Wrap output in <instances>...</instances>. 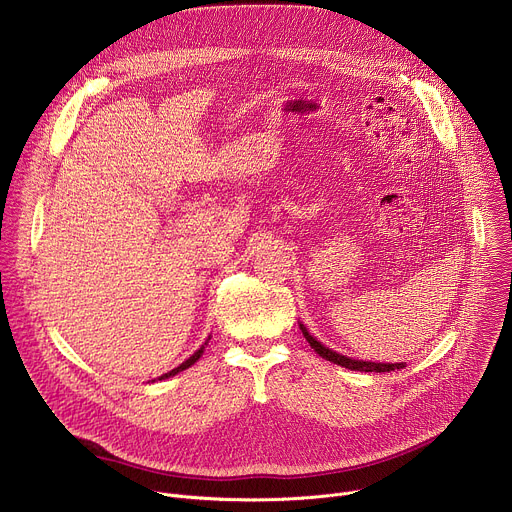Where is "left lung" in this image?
<instances>
[{
  "label": "left lung",
  "mask_w": 512,
  "mask_h": 512,
  "mask_svg": "<svg viewBox=\"0 0 512 512\" xmlns=\"http://www.w3.org/2000/svg\"><path fill=\"white\" fill-rule=\"evenodd\" d=\"M306 340L310 342V346L326 360L334 362V364H340V367L344 369H350V371H360V373H389V371H397V369H403L405 364L403 362H371V360H354V358H348L344 354H338L334 352L332 348L324 346L322 342H318L308 330L304 324H300Z\"/></svg>",
  "instance_id": "left-lung-1"
}]
</instances>
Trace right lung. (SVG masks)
Segmentation results:
<instances>
[{
    "mask_svg": "<svg viewBox=\"0 0 512 512\" xmlns=\"http://www.w3.org/2000/svg\"><path fill=\"white\" fill-rule=\"evenodd\" d=\"M208 340H210V338H208ZM204 344H206V342H204ZM202 352H204V346H200V348H198V350H196V352H194L190 358H186V360L180 364V367H176V369H172L170 373L162 375V377H160V381H162V379H170V377H174V375H178V373L186 371L188 367H192V364H194V362H196V360L202 356Z\"/></svg>",
    "mask_w": 512,
    "mask_h": 512,
    "instance_id": "obj_1",
    "label": "right lung"
}]
</instances>
